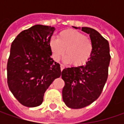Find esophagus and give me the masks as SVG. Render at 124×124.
<instances>
[{
  "label": "esophagus",
  "mask_w": 124,
  "mask_h": 124,
  "mask_svg": "<svg viewBox=\"0 0 124 124\" xmlns=\"http://www.w3.org/2000/svg\"><path fill=\"white\" fill-rule=\"evenodd\" d=\"M60 66H61V70L62 71V70H63L65 68V66L63 64H61V65H60Z\"/></svg>",
  "instance_id": "34e87169"
}]
</instances>
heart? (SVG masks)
I'll use <instances>...</instances> for the list:
<instances>
[{
    "label": "heart",
    "mask_w": 124,
    "mask_h": 124,
    "mask_svg": "<svg viewBox=\"0 0 124 124\" xmlns=\"http://www.w3.org/2000/svg\"><path fill=\"white\" fill-rule=\"evenodd\" d=\"M53 59L59 61L64 55L66 63L75 66L85 65L93 54V45L91 39L83 33L74 30H67L60 32L57 39H52L49 43Z\"/></svg>",
    "instance_id": "1"
}]
</instances>
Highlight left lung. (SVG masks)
I'll use <instances>...</instances> for the list:
<instances>
[{
	"instance_id": "8db88e82",
	"label": "left lung",
	"mask_w": 124,
	"mask_h": 124,
	"mask_svg": "<svg viewBox=\"0 0 124 124\" xmlns=\"http://www.w3.org/2000/svg\"><path fill=\"white\" fill-rule=\"evenodd\" d=\"M81 30L90 35L93 42L92 56L85 65L65 68L61 73L65 81L63 100L73 109L89 106L99 98L107 81L110 61L108 41L93 28L83 27Z\"/></svg>"
}]
</instances>
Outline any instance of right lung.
Wrapping results in <instances>:
<instances>
[{"label":"right lung","mask_w":124,"mask_h":124,"mask_svg":"<svg viewBox=\"0 0 124 124\" xmlns=\"http://www.w3.org/2000/svg\"><path fill=\"white\" fill-rule=\"evenodd\" d=\"M54 27L36 25L22 31L12 42L7 66V84L22 105L36 107L46 90L60 77L59 63L51 58Z\"/></svg>","instance_id":"1"}]
</instances>
